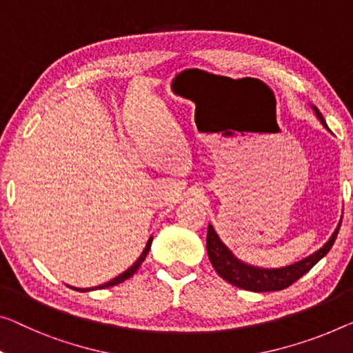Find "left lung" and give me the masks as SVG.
<instances>
[{
  "mask_svg": "<svg viewBox=\"0 0 353 353\" xmlns=\"http://www.w3.org/2000/svg\"><path fill=\"white\" fill-rule=\"evenodd\" d=\"M315 115L320 120L325 128H328L327 122H325L323 115L320 110L312 106ZM341 222V217L338 227L333 231V234L330 236V239L325 243L319 250H315L314 254L307 255L306 259L294 261L292 265L282 266V268H260L249 265L243 260H239L233 252H231L227 245L222 243V239L219 238L217 231L214 230L212 225L208 227V241H206V249L209 260L212 263L214 270L217 271V274L230 282L231 285L244 288V290L250 292H276L283 290V288L290 287L293 282H296L299 277H303L306 272L311 270L312 266L323 259L328 254L331 247H333L336 238H338Z\"/></svg>",
  "mask_w": 353,
  "mask_h": 353,
  "instance_id": "8db88e82",
  "label": "left lung"
}]
</instances>
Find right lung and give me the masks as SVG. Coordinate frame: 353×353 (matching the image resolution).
<instances>
[{
	"mask_svg": "<svg viewBox=\"0 0 353 353\" xmlns=\"http://www.w3.org/2000/svg\"><path fill=\"white\" fill-rule=\"evenodd\" d=\"M150 245H152V236H150V239L147 241V244H145V247H144V250H143V254L139 255V259L136 260L133 265H131L128 270L126 271H123L122 274H119L117 277H114V279H110L109 282H106V283H103V285H98V287H92V288H77V287H71L70 285V288H72V290H77V292H90V290H98V288H108V287H114V285H117V283H120V282H123V281H126V279H130L131 276L134 274L136 271L139 270V266L143 265V261L145 260V256H147V254H149V250H150Z\"/></svg>",
	"mask_w": 353,
	"mask_h": 353,
	"instance_id": "right-lung-1",
	"label": "right lung"
}]
</instances>
